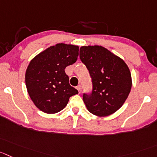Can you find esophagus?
I'll use <instances>...</instances> for the list:
<instances>
[{"mask_svg": "<svg viewBox=\"0 0 157 157\" xmlns=\"http://www.w3.org/2000/svg\"><path fill=\"white\" fill-rule=\"evenodd\" d=\"M76 89H78V92H81V89H82V88H81V86H80V85H78V86H77V87H76Z\"/></svg>", "mask_w": 157, "mask_h": 157, "instance_id": "34e87169", "label": "esophagus"}]
</instances>
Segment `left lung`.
<instances>
[{
    "mask_svg": "<svg viewBox=\"0 0 157 157\" xmlns=\"http://www.w3.org/2000/svg\"><path fill=\"white\" fill-rule=\"evenodd\" d=\"M79 57L92 78V91L83 94L87 109L97 116L116 113L127 98L131 87V73L125 62L105 48L82 46Z\"/></svg>",
    "mask_w": 157,
    "mask_h": 157,
    "instance_id": "8db88e82",
    "label": "left lung"
}]
</instances>
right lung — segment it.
I'll list each match as a JSON object with an SVG mask.
<instances>
[{"label":"right lung","instance_id":"obj_1","mask_svg":"<svg viewBox=\"0 0 157 157\" xmlns=\"http://www.w3.org/2000/svg\"><path fill=\"white\" fill-rule=\"evenodd\" d=\"M78 46L59 43L48 48L30 62L25 83L32 102L41 111L48 114L60 112L69 98L78 93L69 85L65 74L67 66L77 61Z\"/></svg>","mask_w":157,"mask_h":157}]
</instances>
